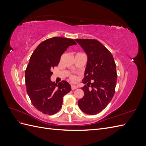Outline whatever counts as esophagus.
<instances>
[{
    "label": "esophagus",
    "mask_w": 146,
    "mask_h": 146,
    "mask_svg": "<svg viewBox=\"0 0 146 146\" xmlns=\"http://www.w3.org/2000/svg\"><path fill=\"white\" fill-rule=\"evenodd\" d=\"M77 86L76 85H71V89L72 90H76V89H77Z\"/></svg>",
    "instance_id": "1"
}]
</instances>
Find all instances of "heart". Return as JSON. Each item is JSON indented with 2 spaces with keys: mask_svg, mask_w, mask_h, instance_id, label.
I'll return each mask as SVG.
<instances>
[{
  "mask_svg": "<svg viewBox=\"0 0 146 146\" xmlns=\"http://www.w3.org/2000/svg\"><path fill=\"white\" fill-rule=\"evenodd\" d=\"M70 78H71V80H72V81H75L76 80V77H75V76H71V77H70Z\"/></svg>",
  "mask_w": 146,
  "mask_h": 146,
  "instance_id": "heart-1",
  "label": "heart"
}]
</instances>
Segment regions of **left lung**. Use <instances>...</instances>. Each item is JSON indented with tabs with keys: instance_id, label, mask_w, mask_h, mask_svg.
<instances>
[{
	"instance_id": "left-lung-1",
	"label": "left lung",
	"mask_w": 146,
	"mask_h": 146,
	"mask_svg": "<svg viewBox=\"0 0 146 146\" xmlns=\"http://www.w3.org/2000/svg\"><path fill=\"white\" fill-rule=\"evenodd\" d=\"M87 55L88 60L82 83L83 98L78 101L83 112L94 115L107 107L115 92L117 81L116 66L112 54L96 39H77ZM92 86V90L88 86Z\"/></svg>"
}]
</instances>
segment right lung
<instances>
[{
    "label": "right lung",
    "mask_w": 146,
    "mask_h": 146,
    "mask_svg": "<svg viewBox=\"0 0 146 146\" xmlns=\"http://www.w3.org/2000/svg\"><path fill=\"white\" fill-rule=\"evenodd\" d=\"M76 44L72 39L54 37L39 44L30 56L25 74L27 92L34 107L44 114L58 112L63 96L71 90L68 82L63 80L56 84L50 77L61 55L69 46Z\"/></svg>",
    "instance_id": "right-lung-1"
}]
</instances>
